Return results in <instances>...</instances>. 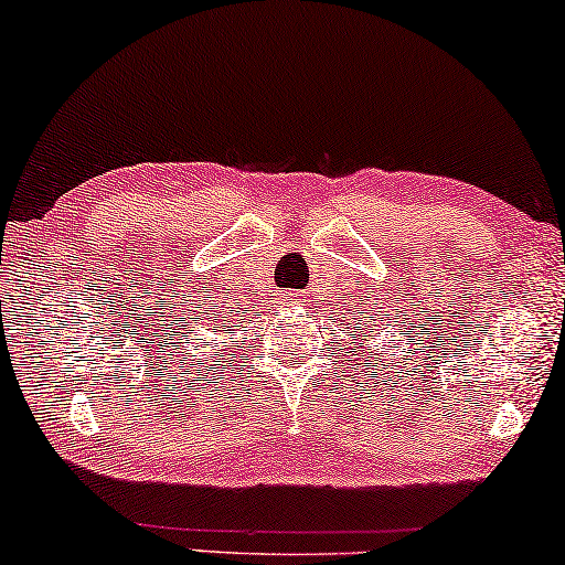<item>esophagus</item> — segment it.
Masks as SVG:
<instances>
[{"mask_svg":"<svg viewBox=\"0 0 565 565\" xmlns=\"http://www.w3.org/2000/svg\"><path fill=\"white\" fill-rule=\"evenodd\" d=\"M287 302H289V305H297V297H295V295H287Z\"/></svg>","mask_w":565,"mask_h":565,"instance_id":"esophagus-1","label":"esophagus"}]
</instances>
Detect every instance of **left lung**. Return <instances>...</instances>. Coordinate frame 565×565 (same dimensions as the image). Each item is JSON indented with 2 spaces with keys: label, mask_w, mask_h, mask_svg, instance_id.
<instances>
[{
  "label": "left lung",
  "mask_w": 565,
  "mask_h": 565,
  "mask_svg": "<svg viewBox=\"0 0 565 565\" xmlns=\"http://www.w3.org/2000/svg\"><path fill=\"white\" fill-rule=\"evenodd\" d=\"M370 323H373V320H362V323H356V320H354V331H349V335H352V341H356V339H360V335H362V328H365L367 326V333L370 331H373V326H370ZM367 341V339H365ZM362 352H365V349H362ZM377 367V365H375Z\"/></svg>",
  "instance_id": "left-lung-1"
}]
</instances>
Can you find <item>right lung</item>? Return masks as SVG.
<instances>
[{
  "label": "right lung",
  "mask_w": 565,
  "mask_h": 565,
  "mask_svg": "<svg viewBox=\"0 0 565 565\" xmlns=\"http://www.w3.org/2000/svg\"><path fill=\"white\" fill-rule=\"evenodd\" d=\"M226 328H232V326H226ZM213 331H218V323H216V320H213Z\"/></svg>",
  "instance_id": "add662e5"
}]
</instances>
